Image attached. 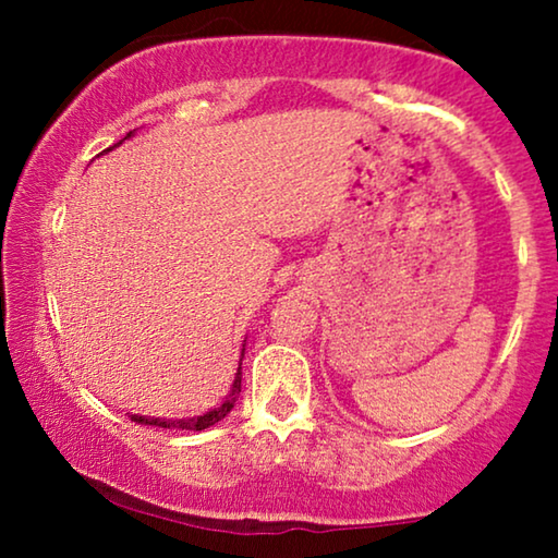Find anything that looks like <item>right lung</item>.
Here are the masks:
<instances>
[{
	"label": "right lung",
	"instance_id": "obj_1",
	"mask_svg": "<svg viewBox=\"0 0 558 558\" xmlns=\"http://www.w3.org/2000/svg\"><path fill=\"white\" fill-rule=\"evenodd\" d=\"M126 136H132V134H126ZM117 144H121V142H117ZM117 144H113V147H117ZM106 151H109V149H106ZM239 393H241V368H239V373H235V380H233L231 393L226 396V401L220 403L218 409L208 411V414H203V416H197V418H147V416H132V422H136V424H149V426H162V429L203 432V429H208V426L218 424L220 418H223L226 414H231V409L235 407V401H239Z\"/></svg>",
	"mask_w": 558,
	"mask_h": 558
}]
</instances>
